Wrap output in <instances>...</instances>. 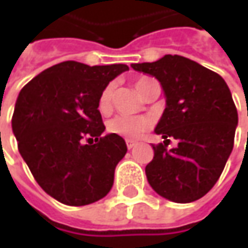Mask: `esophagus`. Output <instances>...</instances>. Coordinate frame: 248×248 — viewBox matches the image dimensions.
Masks as SVG:
<instances>
[{
    "label": "esophagus",
    "instance_id": "1",
    "mask_svg": "<svg viewBox=\"0 0 248 248\" xmlns=\"http://www.w3.org/2000/svg\"><path fill=\"white\" fill-rule=\"evenodd\" d=\"M125 143H127V148L132 149L135 146V142L134 140H131V139H125Z\"/></svg>",
    "mask_w": 248,
    "mask_h": 248
}]
</instances>
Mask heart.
<instances>
[{
    "instance_id": "1",
    "label": "heart",
    "mask_w": 248,
    "mask_h": 248,
    "mask_svg": "<svg viewBox=\"0 0 248 248\" xmlns=\"http://www.w3.org/2000/svg\"><path fill=\"white\" fill-rule=\"evenodd\" d=\"M152 81L150 78H138L135 81V88L140 95L146 90L149 82ZM113 95H114V85L108 84L99 95L98 99V110L102 114H108L111 108H113ZM148 119L145 117H128V116H116L108 123V131L110 134L119 135L123 138L137 139L140 138L149 129Z\"/></svg>"
}]
</instances>
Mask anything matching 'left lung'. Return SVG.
<instances>
[{
  "instance_id": "1",
  "label": "left lung",
  "mask_w": 248,
  "mask_h": 248,
  "mask_svg": "<svg viewBox=\"0 0 248 248\" xmlns=\"http://www.w3.org/2000/svg\"><path fill=\"white\" fill-rule=\"evenodd\" d=\"M132 67L157 78L167 106L156 127L166 139L153 146L145 171L150 186L175 203H190L211 190L233 149L237 110L224 78L179 55ZM178 146L168 151L169 138Z\"/></svg>"
}]
</instances>
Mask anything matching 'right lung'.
Returning <instances> with one entry per match:
<instances>
[{
    "label": "right lung",
    "instance_id": "obj_1",
    "mask_svg": "<svg viewBox=\"0 0 248 248\" xmlns=\"http://www.w3.org/2000/svg\"><path fill=\"white\" fill-rule=\"evenodd\" d=\"M127 64L88 66L67 61L40 73L19 92L12 129L34 179L58 202L87 205L108 195L125 140L102 137L98 99ZM87 141L88 145H85Z\"/></svg>",
    "mask_w": 248,
    "mask_h": 248
}]
</instances>
